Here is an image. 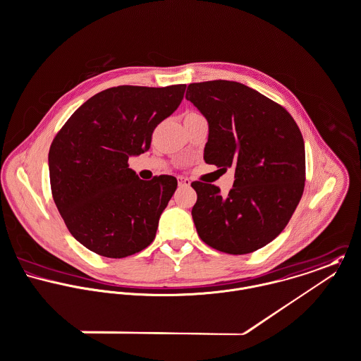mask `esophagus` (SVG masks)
Listing matches in <instances>:
<instances>
[{"instance_id": "esophagus-1", "label": "esophagus", "mask_w": 361, "mask_h": 361, "mask_svg": "<svg viewBox=\"0 0 361 361\" xmlns=\"http://www.w3.org/2000/svg\"><path fill=\"white\" fill-rule=\"evenodd\" d=\"M178 185H180V187H190V185H191V181H190V178H187V177H178Z\"/></svg>"}]
</instances>
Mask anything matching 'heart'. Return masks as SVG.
<instances>
[{"instance_id":"obj_1","label":"heart","mask_w":361,"mask_h":361,"mask_svg":"<svg viewBox=\"0 0 361 361\" xmlns=\"http://www.w3.org/2000/svg\"><path fill=\"white\" fill-rule=\"evenodd\" d=\"M194 114H195V113H190V114H187V116H194Z\"/></svg>"}]
</instances>
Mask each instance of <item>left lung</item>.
Here are the masks:
<instances>
[{
    "instance_id": "8db88e82",
    "label": "left lung",
    "mask_w": 361,
    "mask_h": 361,
    "mask_svg": "<svg viewBox=\"0 0 361 361\" xmlns=\"http://www.w3.org/2000/svg\"><path fill=\"white\" fill-rule=\"evenodd\" d=\"M185 99L209 126L204 159L234 170L227 195L194 181L192 219L204 243L241 255L275 240L295 211L305 181L302 135L288 111L233 80L190 83Z\"/></svg>"
}]
</instances>
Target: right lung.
<instances>
[{
    "mask_svg": "<svg viewBox=\"0 0 361 361\" xmlns=\"http://www.w3.org/2000/svg\"><path fill=\"white\" fill-rule=\"evenodd\" d=\"M185 87L106 89L56 135L49 152L53 198L70 233L87 250L126 258L153 241L177 180H141L128 159L149 150L154 128L177 110Z\"/></svg>",
    "mask_w": 361,
    "mask_h": 361,
    "instance_id": "1",
    "label": "right lung"
}]
</instances>
